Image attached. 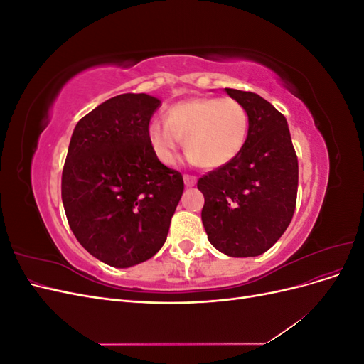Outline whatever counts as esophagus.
Returning a JSON list of instances; mask_svg holds the SVG:
<instances>
[{"mask_svg": "<svg viewBox=\"0 0 364 364\" xmlns=\"http://www.w3.org/2000/svg\"><path fill=\"white\" fill-rule=\"evenodd\" d=\"M183 183L186 186H193V185H196V178L190 174H183Z\"/></svg>", "mask_w": 364, "mask_h": 364, "instance_id": "esophagus-1", "label": "esophagus"}]
</instances>
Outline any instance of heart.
I'll list each match as a JSON object with an SVG mask.
<instances>
[{
	"label": "heart",
	"instance_id": "b5f03b06",
	"mask_svg": "<svg viewBox=\"0 0 364 364\" xmlns=\"http://www.w3.org/2000/svg\"><path fill=\"white\" fill-rule=\"evenodd\" d=\"M249 118L234 98L193 97L170 106L165 121L151 119L147 141L155 158L173 165L182 139L188 158L205 168H220L232 162L245 147Z\"/></svg>",
	"mask_w": 364,
	"mask_h": 364
}]
</instances>
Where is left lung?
<instances>
[{
    "mask_svg": "<svg viewBox=\"0 0 364 364\" xmlns=\"http://www.w3.org/2000/svg\"><path fill=\"white\" fill-rule=\"evenodd\" d=\"M249 118L245 147L197 182L208 240L228 257H258L289 228L296 206V151L285 117L253 92L225 87Z\"/></svg>",
    "mask_w": 364,
    "mask_h": 364,
    "instance_id": "obj_1",
    "label": "left lung"
}]
</instances>
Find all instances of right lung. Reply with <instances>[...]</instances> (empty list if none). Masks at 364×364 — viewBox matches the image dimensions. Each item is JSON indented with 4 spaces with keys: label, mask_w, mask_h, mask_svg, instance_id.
I'll return each mask as SVG.
<instances>
[{
    "label": "right lung",
    "mask_w": 364,
    "mask_h": 364,
    "mask_svg": "<svg viewBox=\"0 0 364 364\" xmlns=\"http://www.w3.org/2000/svg\"><path fill=\"white\" fill-rule=\"evenodd\" d=\"M161 100L121 94L75 124L62 173V202L79 243L127 269L164 246L183 193L182 174L161 164L147 126Z\"/></svg>",
    "instance_id": "right-lung-1"
}]
</instances>
